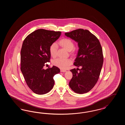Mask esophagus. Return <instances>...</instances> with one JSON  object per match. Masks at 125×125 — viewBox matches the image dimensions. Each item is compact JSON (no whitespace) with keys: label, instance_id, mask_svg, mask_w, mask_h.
<instances>
[{"label":"esophagus","instance_id":"esophagus-1","mask_svg":"<svg viewBox=\"0 0 125 125\" xmlns=\"http://www.w3.org/2000/svg\"><path fill=\"white\" fill-rule=\"evenodd\" d=\"M60 72H66V70H63V69H60Z\"/></svg>","mask_w":125,"mask_h":125}]
</instances>
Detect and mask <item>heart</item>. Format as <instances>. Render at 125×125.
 <instances>
[{
  "instance_id": "heart-1",
  "label": "heart",
  "mask_w": 125,
  "mask_h": 125,
  "mask_svg": "<svg viewBox=\"0 0 125 125\" xmlns=\"http://www.w3.org/2000/svg\"><path fill=\"white\" fill-rule=\"evenodd\" d=\"M60 45L65 49L68 52H70L74 48V44L70 39L67 38H63L59 42ZM57 50V45L56 43H52L49 48V51L52 57H55L56 55ZM54 65L62 68L65 69L72 64V60L69 59L58 58L52 61Z\"/></svg>"
}]
</instances>
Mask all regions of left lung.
<instances>
[{
  "mask_svg": "<svg viewBox=\"0 0 125 125\" xmlns=\"http://www.w3.org/2000/svg\"><path fill=\"white\" fill-rule=\"evenodd\" d=\"M65 36L78 43L79 50L73 65L82 68L70 70L73 77L69 85L78 94L87 93L97 83L103 64L104 58L100 43L89 30H73L65 33Z\"/></svg>",
  "mask_w": 125,
  "mask_h": 125,
  "instance_id": "1",
  "label": "left lung"
}]
</instances>
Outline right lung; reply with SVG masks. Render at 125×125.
Instances as JSON below:
<instances>
[{
	"label": "right lung",
	"instance_id": "obj_1",
	"mask_svg": "<svg viewBox=\"0 0 125 125\" xmlns=\"http://www.w3.org/2000/svg\"><path fill=\"white\" fill-rule=\"evenodd\" d=\"M61 32L40 29L27 36L21 51V70L28 86L35 93L43 95L53 88L54 76L60 73L57 66L43 69L50 61L49 48L59 39Z\"/></svg>",
	"mask_w": 125,
	"mask_h": 125
}]
</instances>
